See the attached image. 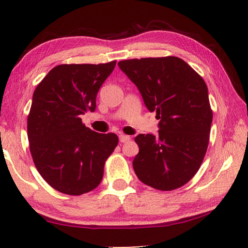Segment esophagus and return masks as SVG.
<instances>
[{"mask_svg":"<svg viewBox=\"0 0 248 248\" xmlns=\"http://www.w3.org/2000/svg\"><path fill=\"white\" fill-rule=\"evenodd\" d=\"M130 140L129 136H125V134H120L119 136V141L121 143H124V142H128Z\"/></svg>","mask_w":248,"mask_h":248,"instance_id":"34e87169","label":"esophagus"}]
</instances>
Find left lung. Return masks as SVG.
<instances>
[{
	"label": "left lung",
	"instance_id": "left-lung-1",
	"mask_svg": "<svg viewBox=\"0 0 248 248\" xmlns=\"http://www.w3.org/2000/svg\"><path fill=\"white\" fill-rule=\"evenodd\" d=\"M118 65L159 119L156 137L134 139L139 153L133 170L155 189H177L196 175L208 149L213 115L205 82L177 57L130 59Z\"/></svg>",
	"mask_w": 248,
	"mask_h": 248
}]
</instances>
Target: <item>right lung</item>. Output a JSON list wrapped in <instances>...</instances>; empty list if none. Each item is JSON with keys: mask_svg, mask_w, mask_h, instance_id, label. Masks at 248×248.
<instances>
[{"mask_svg": "<svg viewBox=\"0 0 248 248\" xmlns=\"http://www.w3.org/2000/svg\"><path fill=\"white\" fill-rule=\"evenodd\" d=\"M115 66L116 61L57 65L33 92L27 118L29 149L39 174L62 194L95 189L118 144L115 133L95 132L81 119L95 110L100 86Z\"/></svg>", "mask_w": 248, "mask_h": 248, "instance_id": "1", "label": "right lung"}]
</instances>
